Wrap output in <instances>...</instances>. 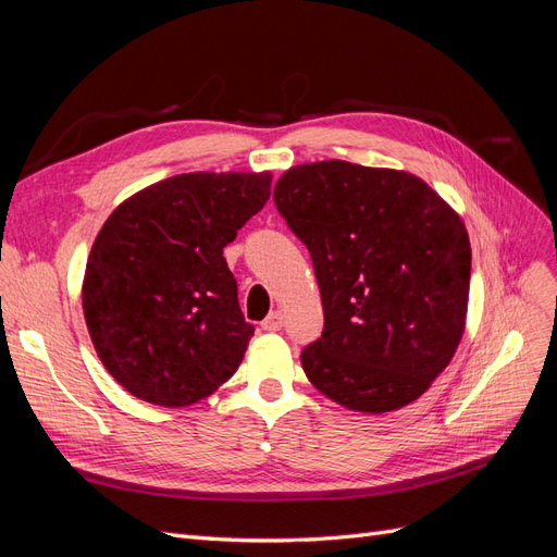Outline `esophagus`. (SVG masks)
Masks as SVG:
<instances>
[{"mask_svg": "<svg viewBox=\"0 0 557 557\" xmlns=\"http://www.w3.org/2000/svg\"><path fill=\"white\" fill-rule=\"evenodd\" d=\"M283 325V315L281 311H272L264 320H262V330L264 332H278Z\"/></svg>", "mask_w": 557, "mask_h": 557, "instance_id": "34e87169", "label": "esophagus"}]
</instances>
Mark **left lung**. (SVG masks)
<instances>
[{
  "label": "left lung",
  "mask_w": 557,
  "mask_h": 557,
  "mask_svg": "<svg viewBox=\"0 0 557 557\" xmlns=\"http://www.w3.org/2000/svg\"><path fill=\"white\" fill-rule=\"evenodd\" d=\"M274 201L309 248L323 299V336L301 350L307 379L350 411L407 407L462 339V218L423 178L344 160L290 166Z\"/></svg>",
  "instance_id": "8db88e82"
}]
</instances>
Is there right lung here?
<instances>
[{
    "mask_svg": "<svg viewBox=\"0 0 557 557\" xmlns=\"http://www.w3.org/2000/svg\"><path fill=\"white\" fill-rule=\"evenodd\" d=\"M269 172H193L107 218L83 276V315L107 372L158 407H190L237 372L252 325L223 258L269 199Z\"/></svg>",
    "mask_w": 557,
    "mask_h": 557,
    "instance_id": "1",
    "label": "right lung"
}]
</instances>
